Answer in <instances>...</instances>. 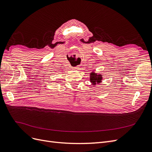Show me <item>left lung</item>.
<instances>
[{
    "instance_id": "8db88e82",
    "label": "left lung",
    "mask_w": 152,
    "mask_h": 152,
    "mask_svg": "<svg viewBox=\"0 0 152 152\" xmlns=\"http://www.w3.org/2000/svg\"><path fill=\"white\" fill-rule=\"evenodd\" d=\"M90 77V81L93 83L94 85H95L96 83H100L101 80L102 79V77L100 75H96L95 73H91Z\"/></svg>"
}]
</instances>
